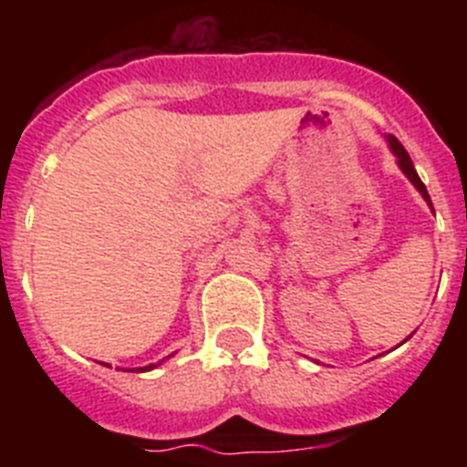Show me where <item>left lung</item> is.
I'll return each instance as SVG.
<instances>
[{
  "instance_id": "8db88e82",
  "label": "left lung",
  "mask_w": 467,
  "mask_h": 467,
  "mask_svg": "<svg viewBox=\"0 0 467 467\" xmlns=\"http://www.w3.org/2000/svg\"><path fill=\"white\" fill-rule=\"evenodd\" d=\"M388 138V144H390V151H393L395 156H398V166L402 168V172L407 177H410V182L414 184L416 189H419V193L423 198H426L428 201V205H431L432 208V203H431V196H428V189H426V184L420 182V177H419V172H416V168H414V163H411V159H410V154H407V150H404L402 144H400V140L398 138H393V135H386ZM411 337V334H410ZM410 337H407V339H410ZM404 339V341H407Z\"/></svg>"
}]
</instances>
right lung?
I'll list each match as a JSON object with an SVG mask.
<instances>
[{"label": "right lung", "instance_id": "right-lung-1", "mask_svg": "<svg viewBox=\"0 0 467 467\" xmlns=\"http://www.w3.org/2000/svg\"><path fill=\"white\" fill-rule=\"evenodd\" d=\"M161 362H163V360H161ZM161 362H156V365H150V367H140L138 372H150V369H154V367H159Z\"/></svg>", "mask_w": 467, "mask_h": 467}]
</instances>
